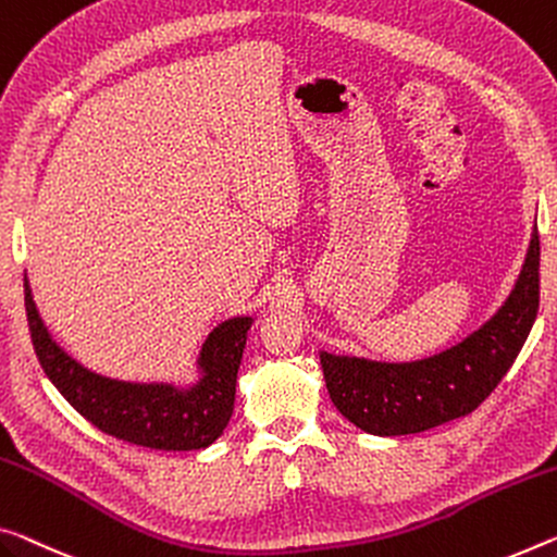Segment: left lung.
<instances>
[{
    "mask_svg": "<svg viewBox=\"0 0 557 557\" xmlns=\"http://www.w3.org/2000/svg\"><path fill=\"white\" fill-rule=\"evenodd\" d=\"M541 305V237L531 247L513 293L491 322L456 347L411 364H379L322 351L332 401L355 426L404 436L441 426L479 409L513 367Z\"/></svg>",
    "mask_w": 557,
    "mask_h": 557,
    "instance_id": "8db88e82",
    "label": "left lung"
}]
</instances>
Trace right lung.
I'll return each mask as SVG.
<instances>
[{"mask_svg":"<svg viewBox=\"0 0 557 557\" xmlns=\"http://www.w3.org/2000/svg\"><path fill=\"white\" fill-rule=\"evenodd\" d=\"M24 307L32 344L44 374L61 396L103 434L158 451L206 448L223 434L233 417L250 317H235L210 332L198 364L202 379L188 392L171 384H128L88 372L51 339L24 275Z\"/></svg>","mask_w":557,"mask_h":557,"instance_id":"obj_1","label":"right lung"}]
</instances>
